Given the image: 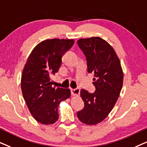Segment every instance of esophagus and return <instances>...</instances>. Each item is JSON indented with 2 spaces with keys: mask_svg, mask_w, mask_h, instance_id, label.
<instances>
[{
  "mask_svg": "<svg viewBox=\"0 0 147 147\" xmlns=\"http://www.w3.org/2000/svg\"><path fill=\"white\" fill-rule=\"evenodd\" d=\"M71 90V95L73 96H78L80 94V88H76V89H70Z\"/></svg>",
  "mask_w": 147,
  "mask_h": 147,
  "instance_id": "esophagus-1",
  "label": "esophagus"
}]
</instances>
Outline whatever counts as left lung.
<instances>
[{
  "label": "left lung",
  "instance_id": "obj_1",
  "mask_svg": "<svg viewBox=\"0 0 147 147\" xmlns=\"http://www.w3.org/2000/svg\"><path fill=\"white\" fill-rule=\"evenodd\" d=\"M77 43L86 58L88 72L94 73L92 83L96 88L94 93L80 90L84 107L77 116L83 123L94 125L105 119L115 105L123 84V71L119 58L105 40L90 37Z\"/></svg>",
  "mask_w": 147,
  "mask_h": 147
}]
</instances>
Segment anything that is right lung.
I'll return each mask as SVG.
<instances>
[{
  "instance_id": "right-lung-1",
  "label": "right lung",
  "mask_w": 147,
  "mask_h": 147,
  "mask_svg": "<svg viewBox=\"0 0 147 147\" xmlns=\"http://www.w3.org/2000/svg\"><path fill=\"white\" fill-rule=\"evenodd\" d=\"M73 39H47L33 49L21 77V90L33 118L43 124H52L59 118L60 102L70 97L69 89L52 87L50 76L57 73L62 57L71 49Z\"/></svg>"
}]
</instances>
